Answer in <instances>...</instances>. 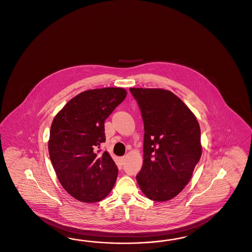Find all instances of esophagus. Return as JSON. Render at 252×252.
<instances>
[{"label": "esophagus", "instance_id": "1", "mask_svg": "<svg viewBox=\"0 0 252 252\" xmlns=\"http://www.w3.org/2000/svg\"><path fill=\"white\" fill-rule=\"evenodd\" d=\"M124 162H125V157H123L120 158V164L123 165V164H124Z\"/></svg>", "mask_w": 252, "mask_h": 252}]
</instances>
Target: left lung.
Wrapping results in <instances>:
<instances>
[{"instance_id": "1", "label": "left lung", "mask_w": 252, "mask_h": 252, "mask_svg": "<svg viewBox=\"0 0 252 252\" xmlns=\"http://www.w3.org/2000/svg\"><path fill=\"white\" fill-rule=\"evenodd\" d=\"M144 123L143 165L136 179L149 199L164 202L177 196L191 181L202 155L195 115L171 91L130 88Z\"/></svg>"}]
</instances>
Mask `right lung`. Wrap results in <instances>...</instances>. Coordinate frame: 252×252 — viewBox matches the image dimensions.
I'll list each match as a JSON object with an SVG mask.
<instances>
[{
  "label": "right lung",
  "mask_w": 252,
  "mask_h": 252,
  "mask_svg": "<svg viewBox=\"0 0 252 252\" xmlns=\"http://www.w3.org/2000/svg\"><path fill=\"white\" fill-rule=\"evenodd\" d=\"M121 87L90 89L67 102L51 125L49 157L62 187L80 202L104 199L118 169L108 152L95 150L105 141L104 122L126 96Z\"/></svg>",
  "instance_id": "right-lung-1"
}]
</instances>
